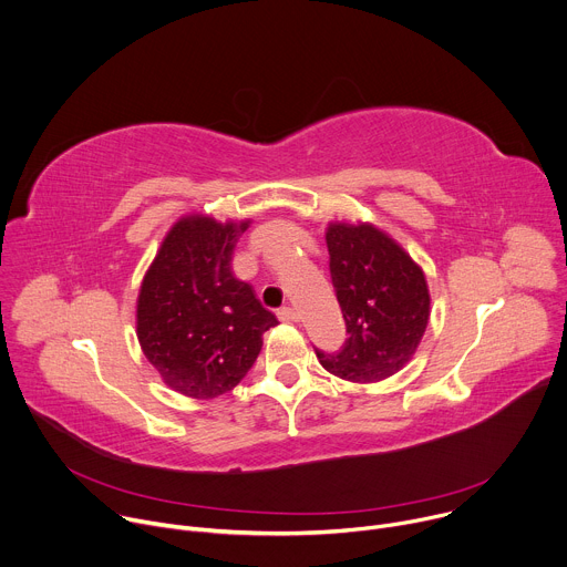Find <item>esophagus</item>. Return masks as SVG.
<instances>
[{
    "label": "esophagus",
    "instance_id": "obj_1",
    "mask_svg": "<svg viewBox=\"0 0 567 567\" xmlns=\"http://www.w3.org/2000/svg\"><path fill=\"white\" fill-rule=\"evenodd\" d=\"M278 318L280 320H298V311L293 307H280Z\"/></svg>",
    "mask_w": 567,
    "mask_h": 567
}]
</instances>
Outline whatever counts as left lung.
I'll return each instance as SVG.
<instances>
[{"instance_id": "obj_1", "label": "left lung", "mask_w": 567, "mask_h": 567, "mask_svg": "<svg viewBox=\"0 0 567 567\" xmlns=\"http://www.w3.org/2000/svg\"><path fill=\"white\" fill-rule=\"evenodd\" d=\"M326 239L348 339L339 352L316 350V357L346 381H383L411 361L426 332L431 296L424 271L372 224L334 221Z\"/></svg>"}]
</instances>
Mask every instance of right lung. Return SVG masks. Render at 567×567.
<instances>
[{"instance_id":"obj_1","label":"right lung","mask_w":567,"mask_h":567,"mask_svg":"<svg viewBox=\"0 0 567 567\" xmlns=\"http://www.w3.org/2000/svg\"><path fill=\"white\" fill-rule=\"evenodd\" d=\"M249 224L182 217L141 282V350L161 379L186 396L213 399L233 390L256 363L262 334L278 326L251 285L230 269L237 235Z\"/></svg>"}]
</instances>
